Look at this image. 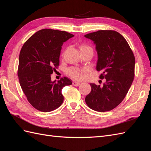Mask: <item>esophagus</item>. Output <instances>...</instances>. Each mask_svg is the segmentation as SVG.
Segmentation results:
<instances>
[{
	"label": "esophagus",
	"instance_id": "1",
	"mask_svg": "<svg viewBox=\"0 0 151 151\" xmlns=\"http://www.w3.org/2000/svg\"><path fill=\"white\" fill-rule=\"evenodd\" d=\"M72 84L74 85V86H79V85H80V83H78V82L74 81V82H73V83H72Z\"/></svg>",
	"mask_w": 151,
	"mask_h": 151
}]
</instances>
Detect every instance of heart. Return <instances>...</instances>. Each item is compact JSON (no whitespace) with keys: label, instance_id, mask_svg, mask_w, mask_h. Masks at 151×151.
<instances>
[{"label":"heart","instance_id":"1","mask_svg":"<svg viewBox=\"0 0 151 151\" xmlns=\"http://www.w3.org/2000/svg\"><path fill=\"white\" fill-rule=\"evenodd\" d=\"M81 48H90L88 46H82ZM67 74L72 79H76V80H79L83 78V70L80 69L78 67H73L68 68L67 70Z\"/></svg>","mask_w":151,"mask_h":151}]
</instances>
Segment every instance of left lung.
<instances>
[{"label": "left lung", "mask_w": 151, "mask_h": 151, "mask_svg": "<svg viewBox=\"0 0 151 151\" xmlns=\"http://www.w3.org/2000/svg\"><path fill=\"white\" fill-rule=\"evenodd\" d=\"M92 40L98 54L96 70L106 79L103 86L91 83L86 96L87 105L93 110L104 112L116 108L125 98L134 77L135 60L126 40L119 33L99 30L84 35Z\"/></svg>", "instance_id": "8db88e82"}]
</instances>
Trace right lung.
I'll list each match as a JSON object with an SVG mask.
<instances>
[{
    "label": "right lung",
    "mask_w": 151,
    "mask_h": 151,
    "mask_svg": "<svg viewBox=\"0 0 151 151\" xmlns=\"http://www.w3.org/2000/svg\"><path fill=\"white\" fill-rule=\"evenodd\" d=\"M74 36L66 31L41 29L21 50L17 71L19 83L29 103L40 111H52L60 106L62 88L72 84L67 77L52 81L51 74L59 65L63 43Z\"/></svg>",
    "instance_id": "1"
}]
</instances>
